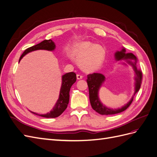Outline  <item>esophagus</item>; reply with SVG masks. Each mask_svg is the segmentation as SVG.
I'll list each match as a JSON object with an SVG mask.
<instances>
[{"label": "esophagus", "instance_id": "1", "mask_svg": "<svg viewBox=\"0 0 157 157\" xmlns=\"http://www.w3.org/2000/svg\"><path fill=\"white\" fill-rule=\"evenodd\" d=\"M82 76L81 75H79V74H78V75H77V78L78 79V80H80V79H82Z\"/></svg>", "mask_w": 157, "mask_h": 157}]
</instances>
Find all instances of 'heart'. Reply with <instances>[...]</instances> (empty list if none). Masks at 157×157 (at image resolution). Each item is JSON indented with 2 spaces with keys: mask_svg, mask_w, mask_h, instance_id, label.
Wrapping results in <instances>:
<instances>
[{
  "mask_svg": "<svg viewBox=\"0 0 157 157\" xmlns=\"http://www.w3.org/2000/svg\"><path fill=\"white\" fill-rule=\"evenodd\" d=\"M73 54L84 71L92 72L102 66L106 57V50L100 44L85 40L75 46Z\"/></svg>",
  "mask_w": 157,
  "mask_h": 157,
  "instance_id": "obj_1",
  "label": "heart"
}]
</instances>
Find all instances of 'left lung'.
Instances as JSON below:
<instances>
[{"instance_id":"1","label":"left lung","mask_w":157,"mask_h":157,"mask_svg":"<svg viewBox=\"0 0 157 157\" xmlns=\"http://www.w3.org/2000/svg\"><path fill=\"white\" fill-rule=\"evenodd\" d=\"M115 57L117 61L120 60H126V62L131 65L133 69H134L136 73V82H135V92L134 96L130 99V101L128 102L126 105L122 107L121 108H118L117 109H110L103 105L99 99L98 92L102 84L105 80V76L101 73H96L89 74L87 76L86 81L88 86L89 90V98L92 107L94 111L97 113L101 114V115H114V114H117L125 111L126 109L132 103L133 99L136 95V94L139 91L140 89L141 80H142V72L140 69H137L136 67L137 63V58L132 53H126V50L124 48H122L121 51H117L115 54ZM130 60L135 61L134 63H132Z\"/></svg>"}]
</instances>
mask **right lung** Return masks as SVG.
<instances>
[{"instance_id":"obj_1","label":"right lung","mask_w":157,"mask_h":157,"mask_svg":"<svg viewBox=\"0 0 157 157\" xmlns=\"http://www.w3.org/2000/svg\"><path fill=\"white\" fill-rule=\"evenodd\" d=\"M55 48L56 45L54 42L51 39L44 40L40 42L39 44L30 47V48L26 49L21 56L19 62H20L23 56L31 52L37 50H46L52 51L55 49ZM76 80H77V75L73 72H70L63 75L62 76V83H61L59 99L57 101L54 108L52 109V111H50V113L44 114V115H38L37 113L34 112H31L33 114H35V115L45 118H56L59 117L63 113L66 108L67 107V105L69 101L70 89L71 86L76 82Z\"/></svg>"}]
</instances>
